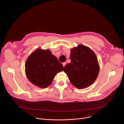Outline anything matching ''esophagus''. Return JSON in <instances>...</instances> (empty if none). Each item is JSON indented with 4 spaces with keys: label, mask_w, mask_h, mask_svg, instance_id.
Masks as SVG:
<instances>
[{
    "label": "esophagus",
    "mask_w": 124,
    "mask_h": 124,
    "mask_svg": "<svg viewBox=\"0 0 124 124\" xmlns=\"http://www.w3.org/2000/svg\"><path fill=\"white\" fill-rule=\"evenodd\" d=\"M66 65V62H64V63H63V65L64 67H65V66Z\"/></svg>",
    "instance_id": "esophagus-1"
}]
</instances>
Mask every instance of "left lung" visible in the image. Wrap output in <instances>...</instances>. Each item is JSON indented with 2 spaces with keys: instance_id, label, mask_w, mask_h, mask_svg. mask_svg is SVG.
I'll return each instance as SVG.
<instances>
[{
  "instance_id": "obj_1",
  "label": "left lung",
  "mask_w": 124,
  "mask_h": 124,
  "mask_svg": "<svg viewBox=\"0 0 124 124\" xmlns=\"http://www.w3.org/2000/svg\"><path fill=\"white\" fill-rule=\"evenodd\" d=\"M71 62L64 67V72L73 85L79 89L91 85L96 79L100 67L97 56L90 48L79 45L70 50Z\"/></svg>"
}]
</instances>
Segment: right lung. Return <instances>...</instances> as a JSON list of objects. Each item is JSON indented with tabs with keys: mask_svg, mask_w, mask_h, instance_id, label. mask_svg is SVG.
<instances>
[{
	"mask_svg": "<svg viewBox=\"0 0 124 124\" xmlns=\"http://www.w3.org/2000/svg\"><path fill=\"white\" fill-rule=\"evenodd\" d=\"M25 67L28 79L41 88L50 85L56 74L64 70L63 65L49 50L40 48L29 55Z\"/></svg>",
	"mask_w": 124,
	"mask_h": 124,
	"instance_id": "1",
	"label": "right lung"
}]
</instances>
